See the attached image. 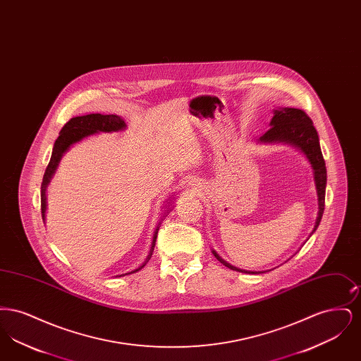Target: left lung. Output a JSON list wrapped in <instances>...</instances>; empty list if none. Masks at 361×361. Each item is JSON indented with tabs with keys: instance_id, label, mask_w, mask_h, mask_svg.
Here are the masks:
<instances>
[{
	"instance_id": "8db88e82",
	"label": "left lung",
	"mask_w": 361,
	"mask_h": 361,
	"mask_svg": "<svg viewBox=\"0 0 361 361\" xmlns=\"http://www.w3.org/2000/svg\"><path fill=\"white\" fill-rule=\"evenodd\" d=\"M271 128L258 139V143L261 145H291L300 150L303 154L306 155L307 161L312 168V174H314V183L317 188V196H318V216L315 221V226L312 233L318 228L319 222L322 219V214L325 209V190H326V166H325V159L321 152L319 146V137L315 127L312 126V121L309 116L298 108H277L274 109V118L269 123ZM311 233V234H312ZM212 255L216 257L218 261H221L224 267L242 272V274H264L267 271H245L237 268L227 261H224L214 249Z\"/></svg>"
}]
</instances>
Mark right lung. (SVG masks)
<instances>
[{"instance_id":"right-lung-1","label":"right lung","mask_w":361,"mask_h":361,"mask_svg":"<svg viewBox=\"0 0 361 361\" xmlns=\"http://www.w3.org/2000/svg\"><path fill=\"white\" fill-rule=\"evenodd\" d=\"M126 127H127V124L124 123L121 116H118V115H102V114H90V115H84V116H75V118L70 119L63 126V128L59 133V137L54 143L51 158H50L49 166H47L44 176H43V183H42V188H40V203H42V218H43V222L46 221V209H47V195H46L47 193V187H49L54 174H55L56 169H58V165H59L62 157L69 150L70 146H73L77 142H81L82 139L90 137V135H94V134H99V133H118V131L126 130ZM171 202H173V200L168 199V203H166L168 206H165L166 207L165 214H164V216L161 218L159 224H158L157 228H155L152 249H150V253H149V256L146 258V261L137 269H134V271H131L128 274L118 275L116 277L135 274L137 271H140L146 265V262L152 258V255L154 252L155 240H157V234H158L161 222L164 221V218L173 209V207H171L172 206Z\"/></svg>"}]
</instances>
